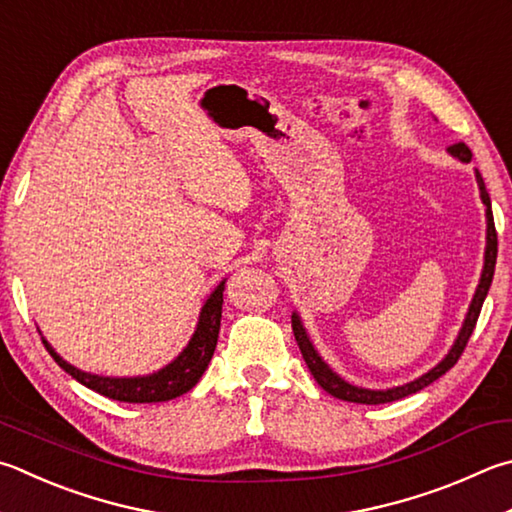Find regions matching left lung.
Returning <instances> with one entry per match:
<instances>
[{
    "label": "left lung",
    "instance_id": "8db88e82",
    "mask_svg": "<svg viewBox=\"0 0 512 512\" xmlns=\"http://www.w3.org/2000/svg\"><path fill=\"white\" fill-rule=\"evenodd\" d=\"M448 152L454 156V159H459L461 163H470L472 161V152L466 143H454L448 147ZM477 176V183H479V192H481V201L483 206H486V221H488V230H486V255H483V271H481V280L479 286L475 291V297H472L470 302V309L466 320H463V327L459 331L457 340H454L452 349L448 351V356H445L439 365L432 367L427 374H423L421 378L412 380V383L401 385V387H392V389H365V387H356V385H349L347 380H342L336 371H333L327 362L320 358V353L315 351L313 342L306 336V329L300 320V315L293 313L291 315V324H293V333H295V340H297V347L302 351V358L306 362V367L311 369L313 378L318 380V385L324 389V392H329L331 396L340 398V401H347V403H362V405H380V403H392L398 401V398H405L410 394L421 392L423 387H427L430 383H434L436 378H441L445 371L452 369L457 365V360L461 358L463 349H466L468 340L472 336V331H475V324L479 320V313H481V306L483 300H486L488 295V288L492 284V275H495V264H497V230H495V219H492V206H490V197H488V190H486V183H483L479 170H475Z\"/></svg>",
    "mask_w": 512,
    "mask_h": 512
}]
</instances>
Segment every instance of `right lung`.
Listing matches in <instances>:
<instances>
[{
	"instance_id": "right-lung-1",
	"label": "right lung",
	"mask_w": 512,
	"mask_h": 512,
	"mask_svg": "<svg viewBox=\"0 0 512 512\" xmlns=\"http://www.w3.org/2000/svg\"><path fill=\"white\" fill-rule=\"evenodd\" d=\"M224 284L221 282L215 291L203 304L199 324L194 336L190 338L188 347H185L179 356H176L170 365L163 369L154 371L150 376H134V378H109V376H96L87 374V371H80L78 367L69 365L67 360H62L55 349L44 342L46 351L51 353V358L58 362V365L94 392L114 398L120 403H163L172 401V398L181 396L199 383L203 371L208 369V362L215 353L217 338H219V327H221V304H224Z\"/></svg>"
}]
</instances>
